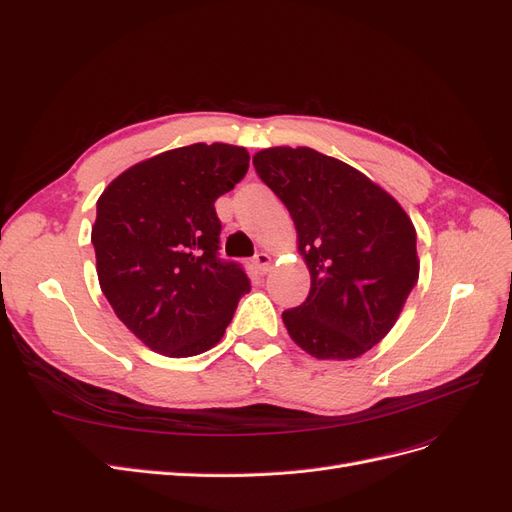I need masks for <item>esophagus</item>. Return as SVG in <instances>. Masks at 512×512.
Returning a JSON list of instances; mask_svg holds the SVG:
<instances>
[{
    "label": "esophagus",
    "mask_w": 512,
    "mask_h": 512,
    "mask_svg": "<svg viewBox=\"0 0 512 512\" xmlns=\"http://www.w3.org/2000/svg\"><path fill=\"white\" fill-rule=\"evenodd\" d=\"M271 262H273V258H271V254H267V252H258V254L254 256V267H256L260 273L271 271Z\"/></svg>",
    "instance_id": "esophagus-1"
}]
</instances>
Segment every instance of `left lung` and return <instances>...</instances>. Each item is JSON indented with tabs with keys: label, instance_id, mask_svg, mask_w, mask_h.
Returning a JSON list of instances; mask_svg holds the SVG:
<instances>
[{
	"label": "left lung",
	"instance_id": "8db88e82",
	"mask_svg": "<svg viewBox=\"0 0 512 512\" xmlns=\"http://www.w3.org/2000/svg\"><path fill=\"white\" fill-rule=\"evenodd\" d=\"M254 168L292 215L312 275L282 314L294 344L348 361L393 329L418 282L416 230L397 200L359 170L309 147H271Z\"/></svg>",
	"mask_w": 512,
	"mask_h": 512
}]
</instances>
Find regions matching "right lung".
<instances>
[{"instance_id":"1","label":"right lung","mask_w":512,"mask_h":512,"mask_svg":"<svg viewBox=\"0 0 512 512\" xmlns=\"http://www.w3.org/2000/svg\"><path fill=\"white\" fill-rule=\"evenodd\" d=\"M247 168L245 147L196 143L134 164L98 198L100 288L153 352L183 359L213 348L250 292L239 262L220 258L215 213Z\"/></svg>"}]
</instances>
